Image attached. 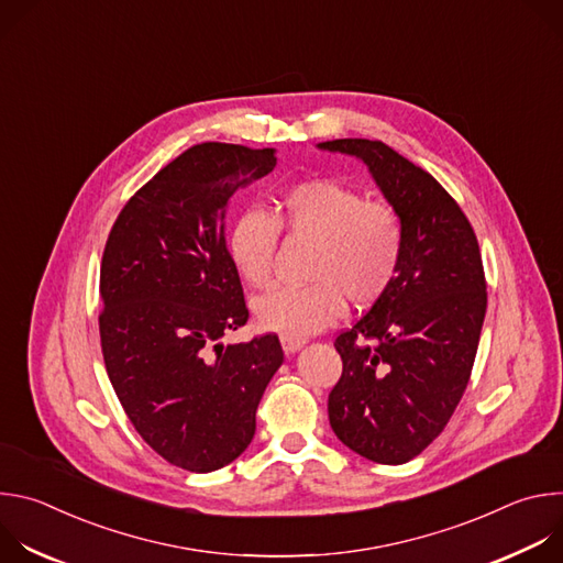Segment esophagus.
Instances as JSON below:
<instances>
[{
	"mask_svg": "<svg viewBox=\"0 0 563 563\" xmlns=\"http://www.w3.org/2000/svg\"><path fill=\"white\" fill-rule=\"evenodd\" d=\"M280 345L285 350V354H296L302 345H305V339H294V336H280Z\"/></svg>",
	"mask_w": 563,
	"mask_h": 563,
	"instance_id": "esophagus-1",
	"label": "esophagus"
}]
</instances>
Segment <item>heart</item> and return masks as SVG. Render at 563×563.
Wrapping results in <instances>:
<instances>
[{
    "label": "heart",
    "instance_id": "b5f03b06",
    "mask_svg": "<svg viewBox=\"0 0 563 563\" xmlns=\"http://www.w3.org/2000/svg\"><path fill=\"white\" fill-rule=\"evenodd\" d=\"M278 231L316 243L302 287H280L254 302L263 330L307 339L341 318L345 298L369 307L391 287L404 256V222L394 207L336 180H305L272 198L269 216L245 211L227 235L235 274L252 287L274 276Z\"/></svg>",
    "mask_w": 563,
    "mask_h": 563
}]
</instances>
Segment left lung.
I'll use <instances>...</instances> for the list:
<instances>
[{"label":"left lung","instance_id":"1","mask_svg":"<svg viewBox=\"0 0 563 563\" xmlns=\"http://www.w3.org/2000/svg\"><path fill=\"white\" fill-rule=\"evenodd\" d=\"M318 148L358 157L404 222L391 287L334 343L343 374L328 400L350 450L400 465L443 432L467 387L488 305L484 263L461 207L408 157L363 137Z\"/></svg>","mask_w":563,"mask_h":563}]
</instances>
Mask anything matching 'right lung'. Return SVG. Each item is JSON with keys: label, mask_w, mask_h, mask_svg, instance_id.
Returning a JSON list of instances; mask_svg holds the SVG:
<instances>
[{"label": "right lung", "mask_w": 563, "mask_h": 563, "mask_svg": "<svg viewBox=\"0 0 563 563\" xmlns=\"http://www.w3.org/2000/svg\"><path fill=\"white\" fill-rule=\"evenodd\" d=\"M274 167L276 148L196 144L124 205L104 247L107 374L137 434L189 472H213L247 450L283 365L276 334L220 343L250 318L227 254V205Z\"/></svg>", "instance_id": "add662e5"}]
</instances>
